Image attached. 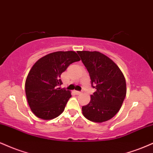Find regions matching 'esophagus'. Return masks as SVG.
Returning <instances> with one entry per match:
<instances>
[{
    "label": "esophagus",
    "instance_id": "obj_1",
    "mask_svg": "<svg viewBox=\"0 0 153 153\" xmlns=\"http://www.w3.org/2000/svg\"><path fill=\"white\" fill-rule=\"evenodd\" d=\"M75 94L79 95V94H81L82 92H81V91H75Z\"/></svg>",
    "mask_w": 153,
    "mask_h": 153
}]
</instances>
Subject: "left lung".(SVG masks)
I'll return each instance as SVG.
<instances>
[{"mask_svg":"<svg viewBox=\"0 0 153 153\" xmlns=\"http://www.w3.org/2000/svg\"><path fill=\"white\" fill-rule=\"evenodd\" d=\"M77 52L96 89L91 95L90 102L82 107V114L91 122H106L122 106L127 94L125 78L117 65L105 54L97 51Z\"/></svg>","mask_w":153,"mask_h":153,"instance_id":"1","label":"left lung"}]
</instances>
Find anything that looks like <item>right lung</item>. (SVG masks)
<instances>
[{
  "instance_id": "add662e5",
  "label": "right lung",
  "mask_w": 153,
  "mask_h": 153,
  "mask_svg": "<svg viewBox=\"0 0 153 153\" xmlns=\"http://www.w3.org/2000/svg\"><path fill=\"white\" fill-rule=\"evenodd\" d=\"M80 60L74 51L52 52L38 59L31 68L25 82L28 103L34 114L50 120L62 113L71 92L59 88L61 74L73 62Z\"/></svg>"
}]
</instances>
